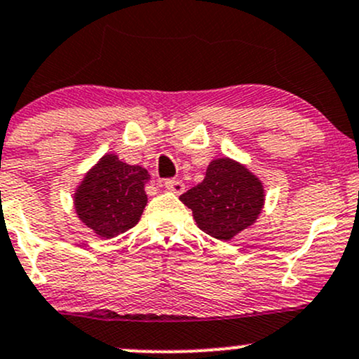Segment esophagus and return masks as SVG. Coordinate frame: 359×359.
<instances>
[{
	"instance_id": "34e87169",
	"label": "esophagus",
	"mask_w": 359,
	"mask_h": 359,
	"mask_svg": "<svg viewBox=\"0 0 359 359\" xmlns=\"http://www.w3.org/2000/svg\"><path fill=\"white\" fill-rule=\"evenodd\" d=\"M165 189L173 192V194H182L184 189H186V186H184V182H180V180H175V179H168L163 182Z\"/></svg>"
}]
</instances>
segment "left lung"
<instances>
[{
	"mask_svg": "<svg viewBox=\"0 0 359 359\" xmlns=\"http://www.w3.org/2000/svg\"><path fill=\"white\" fill-rule=\"evenodd\" d=\"M262 179L229 156L215 158L201 184L180 196L196 225L208 236L230 241L258 220L265 206Z\"/></svg>",
	"mask_w": 359,
	"mask_h": 359,
	"instance_id": "8db88e82",
	"label": "left lung"
}]
</instances>
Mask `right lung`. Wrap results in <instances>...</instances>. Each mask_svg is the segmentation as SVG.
Here are the masks:
<instances>
[{"instance_id": "obj_1", "label": "right lung", "mask_w": 359, "mask_h": 359, "mask_svg": "<svg viewBox=\"0 0 359 359\" xmlns=\"http://www.w3.org/2000/svg\"><path fill=\"white\" fill-rule=\"evenodd\" d=\"M148 170L123 163L107 153L90 167L74 191L79 220L101 239H111L134 227L148 205Z\"/></svg>"}]
</instances>
